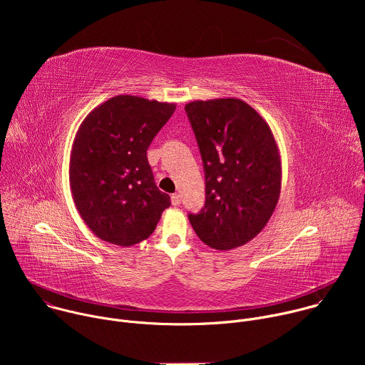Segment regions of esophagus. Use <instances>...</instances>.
Instances as JSON below:
<instances>
[{
  "label": "esophagus",
  "mask_w": 365,
  "mask_h": 365,
  "mask_svg": "<svg viewBox=\"0 0 365 365\" xmlns=\"http://www.w3.org/2000/svg\"><path fill=\"white\" fill-rule=\"evenodd\" d=\"M180 202H182V199H180V195H178V193L172 195V205H175V206H179V205H180Z\"/></svg>",
  "instance_id": "esophagus-1"
}]
</instances>
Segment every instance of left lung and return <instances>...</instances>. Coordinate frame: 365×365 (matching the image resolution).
Returning a JSON list of instances; mask_svg holds the SVG:
<instances>
[{"label":"left lung","instance_id":"left-lung-1","mask_svg":"<svg viewBox=\"0 0 365 365\" xmlns=\"http://www.w3.org/2000/svg\"><path fill=\"white\" fill-rule=\"evenodd\" d=\"M205 169V206L189 221L202 242L241 247L272 218L282 189L280 151L267 121L238 98L185 106Z\"/></svg>","mask_w":365,"mask_h":365}]
</instances>
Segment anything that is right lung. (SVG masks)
Returning a JSON list of instances; mask_svg holds the SVG:
<instances>
[{
  "instance_id": "1",
  "label": "right lung",
  "mask_w": 365,
  "mask_h": 365,
  "mask_svg": "<svg viewBox=\"0 0 365 365\" xmlns=\"http://www.w3.org/2000/svg\"><path fill=\"white\" fill-rule=\"evenodd\" d=\"M175 110L173 102L117 95L79 125L69 183L81 218L102 241L131 247L147 240L170 206L154 183L147 148Z\"/></svg>"
}]
</instances>
